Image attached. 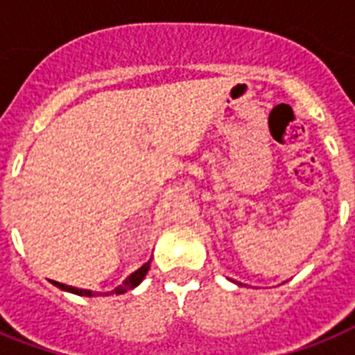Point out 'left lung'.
<instances>
[{
    "mask_svg": "<svg viewBox=\"0 0 355 355\" xmlns=\"http://www.w3.org/2000/svg\"><path fill=\"white\" fill-rule=\"evenodd\" d=\"M236 284H237V282H236Z\"/></svg>",
    "mask_w": 355,
    "mask_h": 355,
    "instance_id": "1",
    "label": "left lung"
}]
</instances>
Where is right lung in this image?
Returning a JSON list of instances; mask_svg holds the SVG:
<instances>
[{"instance_id": "obj_1", "label": "right lung", "mask_w": 355, "mask_h": 355, "mask_svg": "<svg viewBox=\"0 0 355 355\" xmlns=\"http://www.w3.org/2000/svg\"><path fill=\"white\" fill-rule=\"evenodd\" d=\"M150 259H153V258H150ZM150 259L147 261V263L141 265L138 270H134L132 275L128 276V278H125V282H123L121 286H118L116 289H112V291L105 293V295H121V293H127V291H130V289H134V287H138L139 284L144 282L145 275L149 272ZM51 284H53V286H57L58 289H62V291L73 293V295H79V297H96V295H99L97 291H90V289H79V287L66 286V284H60V282H55V280H51Z\"/></svg>"}]
</instances>
